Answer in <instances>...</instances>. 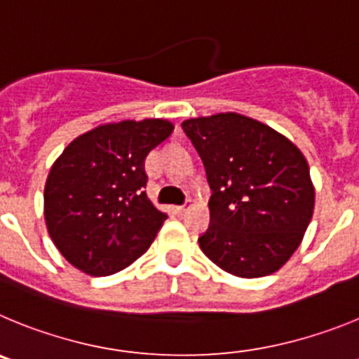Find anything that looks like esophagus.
I'll use <instances>...</instances> for the list:
<instances>
[{"mask_svg": "<svg viewBox=\"0 0 359 359\" xmlns=\"http://www.w3.org/2000/svg\"><path fill=\"white\" fill-rule=\"evenodd\" d=\"M189 209H191V203H184V205H179V208H175V211L179 212V215H186Z\"/></svg>", "mask_w": 359, "mask_h": 359, "instance_id": "34e87169", "label": "esophagus"}]
</instances>
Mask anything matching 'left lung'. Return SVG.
Returning a JSON list of instances; mask_svg holds the SVG:
<instances>
[{
  "mask_svg": "<svg viewBox=\"0 0 359 359\" xmlns=\"http://www.w3.org/2000/svg\"><path fill=\"white\" fill-rule=\"evenodd\" d=\"M205 166L211 224L202 252L238 277L270 276L292 257L313 216L315 189L299 148L236 112L186 119Z\"/></svg>",
  "mask_w": 359,
  "mask_h": 359,
  "instance_id": "1",
  "label": "left lung"
}]
</instances>
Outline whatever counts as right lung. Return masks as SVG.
Returning a JSON list of instances; mask_svg holds the SVG:
<instances>
[{"instance_id": "obj_1", "label": "right lung", "mask_w": 359, "mask_h": 359, "mask_svg": "<svg viewBox=\"0 0 359 359\" xmlns=\"http://www.w3.org/2000/svg\"><path fill=\"white\" fill-rule=\"evenodd\" d=\"M172 132L166 119L102 125L55 161L44 218L55 247L73 266L111 276L148 250L168 216L147 196L144 161Z\"/></svg>"}]
</instances>
